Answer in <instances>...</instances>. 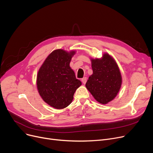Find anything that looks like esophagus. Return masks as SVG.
<instances>
[{
	"label": "esophagus",
	"instance_id": "1",
	"mask_svg": "<svg viewBox=\"0 0 153 153\" xmlns=\"http://www.w3.org/2000/svg\"><path fill=\"white\" fill-rule=\"evenodd\" d=\"M81 81L84 84H85L86 82H87V77H83L82 79H81Z\"/></svg>",
	"mask_w": 153,
	"mask_h": 153
}]
</instances>
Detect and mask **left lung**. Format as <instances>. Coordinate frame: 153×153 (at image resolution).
Returning <instances> with one entry per match:
<instances>
[{"label":"left lung","mask_w":153,"mask_h":153,"mask_svg":"<svg viewBox=\"0 0 153 153\" xmlns=\"http://www.w3.org/2000/svg\"><path fill=\"white\" fill-rule=\"evenodd\" d=\"M93 74L85 87L99 103L105 104L117 96L122 84L120 71L114 59L105 53L101 59H91Z\"/></svg>","instance_id":"obj_1"}]
</instances>
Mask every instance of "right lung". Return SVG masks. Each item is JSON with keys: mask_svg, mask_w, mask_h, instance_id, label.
Listing matches in <instances>:
<instances>
[{"mask_svg": "<svg viewBox=\"0 0 153 153\" xmlns=\"http://www.w3.org/2000/svg\"><path fill=\"white\" fill-rule=\"evenodd\" d=\"M75 53L74 51H54L38 72L37 87L39 94L46 103L57 109L68 107L75 91L82 84L69 65Z\"/></svg>", "mask_w": 153, "mask_h": 153, "instance_id": "obj_1", "label": "right lung"}]
</instances>
